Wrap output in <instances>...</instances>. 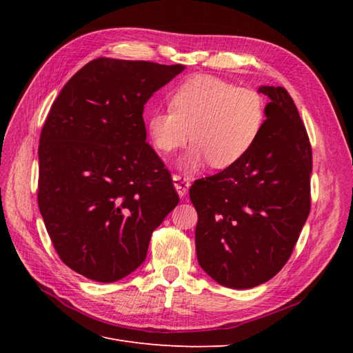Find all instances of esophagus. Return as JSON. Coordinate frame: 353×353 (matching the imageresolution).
<instances>
[{"mask_svg": "<svg viewBox=\"0 0 353 353\" xmlns=\"http://www.w3.org/2000/svg\"><path fill=\"white\" fill-rule=\"evenodd\" d=\"M172 181H174V187H175V190H176V193H178L181 197H184V196L187 194V191H188L190 185H191L188 176L176 174V175L172 176Z\"/></svg>", "mask_w": 353, "mask_h": 353, "instance_id": "obj_1", "label": "esophagus"}]
</instances>
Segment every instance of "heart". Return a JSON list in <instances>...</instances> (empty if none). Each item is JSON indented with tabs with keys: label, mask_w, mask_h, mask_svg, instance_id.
<instances>
[{
	"label": "heart",
	"mask_w": 353,
	"mask_h": 353,
	"mask_svg": "<svg viewBox=\"0 0 353 353\" xmlns=\"http://www.w3.org/2000/svg\"><path fill=\"white\" fill-rule=\"evenodd\" d=\"M266 119L263 95L210 74L183 82L170 95V108L147 117V134L162 153L191 145L181 165L196 169L209 160L215 169L237 163L258 141Z\"/></svg>",
	"instance_id": "b5f03b06"
}]
</instances>
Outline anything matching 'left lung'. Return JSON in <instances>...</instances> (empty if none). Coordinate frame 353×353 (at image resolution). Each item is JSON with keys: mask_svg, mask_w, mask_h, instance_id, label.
Masks as SVG:
<instances>
[{"mask_svg": "<svg viewBox=\"0 0 353 353\" xmlns=\"http://www.w3.org/2000/svg\"><path fill=\"white\" fill-rule=\"evenodd\" d=\"M258 91L270 99L258 141L237 163L190 188L197 261L230 288L279 274L311 210L312 148L296 104L283 87Z\"/></svg>", "mask_w": 353, "mask_h": 353, "instance_id": "left-lung-1", "label": "left lung"}]
</instances>
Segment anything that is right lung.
Returning a JSON list of instances; mask_svg holds the SVG:
<instances>
[{
    "label": "right lung",
    "instance_id": "add662e5",
    "mask_svg": "<svg viewBox=\"0 0 353 353\" xmlns=\"http://www.w3.org/2000/svg\"><path fill=\"white\" fill-rule=\"evenodd\" d=\"M185 68L100 57L63 87L42 126L38 205L70 270L99 283L140 266L179 201L145 143L144 104Z\"/></svg>",
    "mask_w": 353,
    "mask_h": 353
}]
</instances>
